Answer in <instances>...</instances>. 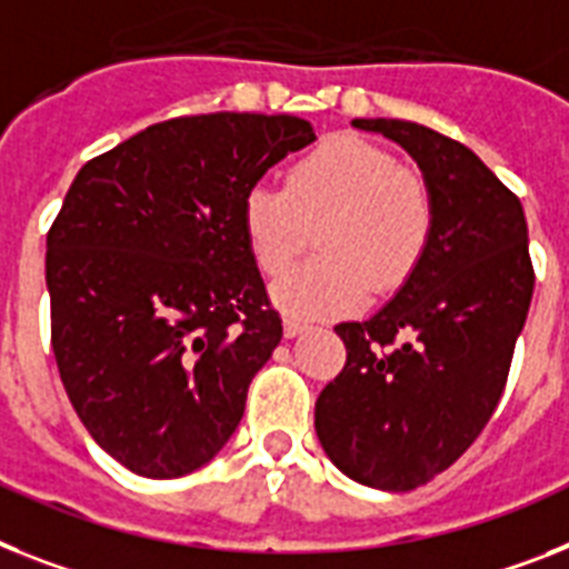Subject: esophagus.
Here are the masks:
<instances>
[{
	"label": "esophagus",
	"instance_id": "34e87169",
	"mask_svg": "<svg viewBox=\"0 0 569 569\" xmlns=\"http://www.w3.org/2000/svg\"><path fill=\"white\" fill-rule=\"evenodd\" d=\"M308 328H311V326H308L305 319H296V317L284 319V337H290V340H293V337H299V335H305Z\"/></svg>",
	"mask_w": 569,
	"mask_h": 569
}]
</instances>
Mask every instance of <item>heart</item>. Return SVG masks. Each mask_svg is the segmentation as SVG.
Here are the masks:
<instances>
[{"label": "heart", "mask_w": 569, "mask_h": 569, "mask_svg": "<svg viewBox=\"0 0 569 569\" xmlns=\"http://www.w3.org/2000/svg\"><path fill=\"white\" fill-rule=\"evenodd\" d=\"M241 220L264 273H281L322 223L317 247L326 258L281 276L273 302L296 317H335L366 305L372 284L401 288L430 241L433 200L392 153L337 136L299 159L284 186L256 182Z\"/></svg>", "instance_id": "1"}]
</instances>
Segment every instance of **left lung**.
<instances>
[{
  "label": "left lung",
  "instance_id": "1",
  "mask_svg": "<svg viewBox=\"0 0 569 569\" xmlns=\"http://www.w3.org/2000/svg\"><path fill=\"white\" fill-rule=\"evenodd\" d=\"M410 153L433 229L396 296L335 328L349 360L317 398L313 427L349 480L412 491L457 462L503 396L532 302L523 206L471 148L430 127L355 119Z\"/></svg>",
  "mask_w": 569,
  "mask_h": 569
}]
</instances>
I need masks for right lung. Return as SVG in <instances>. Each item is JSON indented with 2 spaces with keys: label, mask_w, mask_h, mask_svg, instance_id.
Masks as SVG:
<instances>
[{
  "label": "right lung",
  "mask_w": 569,
  "mask_h": 569,
  "mask_svg": "<svg viewBox=\"0 0 569 569\" xmlns=\"http://www.w3.org/2000/svg\"><path fill=\"white\" fill-rule=\"evenodd\" d=\"M317 139L299 116L153 124L78 171L46 238L51 349L112 459L173 480L218 457L281 340L243 197Z\"/></svg>",
  "instance_id": "obj_1"
}]
</instances>
